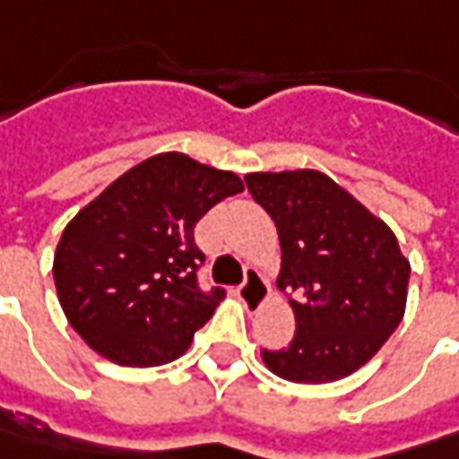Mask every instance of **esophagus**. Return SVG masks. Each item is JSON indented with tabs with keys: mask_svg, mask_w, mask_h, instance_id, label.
<instances>
[{
	"mask_svg": "<svg viewBox=\"0 0 459 459\" xmlns=\"http://www.w3.org/2000/svg\"><path fill=\"white\" fill-rule=\"evenodd\" d=\"M236 298L244 303V308L247 310L262 308V303H264V298H267V285H264L262 274L249 269L247 277H244V282L236 288Z\"/></svg>",
	"mask_w": 459,
	"mask_h": 459,
	"instance_id": "1",
	"label": "esophagus"
}]
</instances>
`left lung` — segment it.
<instances>
[{
  "instance_id": "obj_1",
  "label": "left lung",
  "mask_w": 459,
  "mask_h": 459,
  "mask_svg": "<svg viewBox=\"0 0 459 459\" xmlns=\"http://www.w3.org/2000/svg\"><path fill=\"white\" fill-rule=\"evenodd\" d=\"M244 182L277 226V288L292 290L295 313L292 342L262 349L264 365L290 383L347 377L403 318L411 264L398 238L321 171H256Z\"/></svg>"
}]
</instances>
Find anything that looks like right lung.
Segmentation results:
<instances>
[{
    "label": "right lung",
    "instance_id": "right-lung-1",
    "mask_svg": "<svg viewBox=\"0 0 459 459\" xmlns=\"http://www.w3.org/2000/svg\"><path fill=\"white\" fill-rule=\"evenodd\" d=\"M244 190L233 171L159 153L117 177L61 233L53 280L74 331L126 368L177 359L226 290H203L195 226Z\"/></svg>",
    "mask_w": 459,
    "mask_h": 459
}]
</instances>
